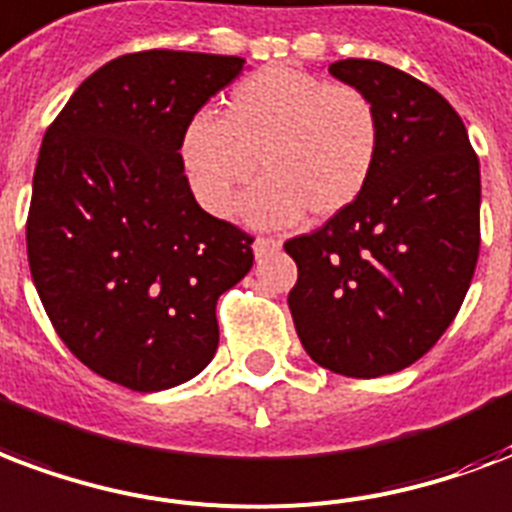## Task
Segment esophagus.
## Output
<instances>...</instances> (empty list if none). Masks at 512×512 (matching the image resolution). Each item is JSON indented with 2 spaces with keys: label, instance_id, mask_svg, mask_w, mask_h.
I'll use <instances>...</instances> for the list:
<instances>
[{
  "label": "esophagus",
  "instance_id": "1",
  "mask_svg": "<svg viewBox=\"0 0 512 512\" xmlns=\"http://www.w3.org/2000/svg\"><path fill=\"white\" fill-rule=\"evenodd\" d=\"M282 247L276 239H255V244H252V252H255V257H263V255H271V252H276V249Z\"/></svg>",
  "mask_w": 512,
  "mask_h": 512
}]
</instances>
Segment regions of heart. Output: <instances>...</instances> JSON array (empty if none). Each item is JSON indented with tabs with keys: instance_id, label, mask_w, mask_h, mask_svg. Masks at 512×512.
<instances>
[{
	"instance_id": "b5f03b06",
	"label": "heart",
	"mask_w": 512,
	"mask_h": 512,
	"mask_svg": "<svg viewBox=\"0 0 512 512\" xmlns=\"http://www.w3.org/2000/svg\"><path fill=\"white\" fill-rule=\"evenodd\" d=\"M378 158V115L349 85L290 66H265L233 85L225 117L198 112L179 136V163L195 201L225 214L236 187H252L239 212L279 228L306 212L327 220L365 193Z\"/></svg>"
}]
</instances>
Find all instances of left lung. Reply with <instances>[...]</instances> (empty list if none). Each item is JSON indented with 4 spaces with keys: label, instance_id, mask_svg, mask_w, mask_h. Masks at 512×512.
Listing matches in <instances>:
<instances>
[{
    "label": "left lung",
    "instance_id": "8db88e82",
    "mask_svg": "<svg viewBox=\"0 0 512 512\" xmlns=\"http://www.w3.org/2000/svg\"><path fill=\"white\" fill-rule=\"evenodd\" d=\"M335 80L378 115L365 193L284 244L298 263L290 311L308 357L378 378L424 357L454 322L481 247V163L456 109L395 66L346 58Z\"/></svg>",
    "mask_w": 512,
    "mask_h": 512
}]
</instances>
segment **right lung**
<instances>
[{
    "instance_id": "right-lung-1",
    "label": "right lung",
    "mask_w": 512,
    "mask_h": 512,
    "mask_svg": "<svg viewBox=\"0 0 512 512\" xmlns=\"http://www.w3.org/2000/svg\"><path fill=\"white\" fill-rule=\"evenodd\" d=\"M244 69L182 50L120 56L83 80L39 147L26 222L37 295L74 357L134 392L212 362L217 298L255 260L179 163L187 120Z\"/></svg>"
}]
</instances>
